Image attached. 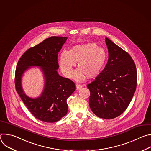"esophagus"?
I'll return each instance as SVG.
<instances>
[{"label":"esophagus","instance_id":"34e87169","mask_svg":"<svg viewBox=\"0 0 151 151\" xmlns=\"http://www.w3.org/2000/svg\"><path fill=\"white\" fill-rule=\"evenodd\" d=\"M76 89L77 90H79V89H81L82 87V85H80V84H78V83H76Z\"/></svg>","mask_w":151,"mask_h":151}]
</instances>
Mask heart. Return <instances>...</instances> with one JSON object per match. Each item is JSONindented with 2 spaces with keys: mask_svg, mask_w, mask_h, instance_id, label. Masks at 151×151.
I'll use <instances>...</instances> for the list:
<instances>
[{
  "mask_svg": "<svg viewBox=\"0 0 151 151\" xmlns=\"http://www.w3.org/2000/svg\"><path fill=\"white\" fill-rule=\"evenodd\" d=\"M107 54L105 50L94 43L77 45L69 51L63 50L59 57L60 67L67 77H72L73 68L78 64L79 68L76 70L73 76L76 80H81L84 75L91 78L96 76L103 67Z\"/></svg>",
  "mask_w": 151,
  "mask_h": 151,
  "instance_id": "b5f03b06",
  "label": "heart"
}]
</instances>
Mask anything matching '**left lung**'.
<instances>
[{
  "label": "left lung",
  "mask_w": 151,
  "mask_h": 151,
  "mask_svg": "<svg viewBox=\"0 0 151 151\" xmlns=\"http://www.w3.org/2000/svg\"><path fill=\"white\" fill-rule=\"evenodd\" d=\"M109 58L104 69L87 86L90 91L89 105L98 117L111 119L127 108L137 86L135 63L128 52L105 39Z\"/></svg>",
  "instance_id": "obj_1"
}]
</instances>
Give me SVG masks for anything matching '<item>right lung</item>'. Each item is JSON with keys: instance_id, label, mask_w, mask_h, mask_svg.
I'll list each match as a JSON object with an SVG mask.
<instances>
[{"instance_id": "1", "label": "right lung", "mask_w": 151, "mask_h": 151, "mask_svg": "<svg viewBox=\"0 0 151 151\" xmlns=\"http://www.w3.org/2000/svg\"><path fill=\"white\" fill-rule=\"evenodd\" d=\"M67 37L52 36L29 48L19 58L15 70L16 91L24 104L37 119L55 122L68 113V98L75 91L76 86L70 79L58 75V52L66 42ZM31 66L41 67L45 75V86L41 96L30 98L21 87V78Z\"/></svg>"}]
</instances>
